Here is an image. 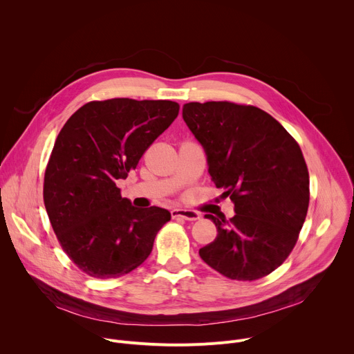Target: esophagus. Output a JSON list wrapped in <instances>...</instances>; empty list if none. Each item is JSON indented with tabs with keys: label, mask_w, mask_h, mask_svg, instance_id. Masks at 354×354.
Segmentation results:
<instances>
[{
	"label": "esophagus",
	"mask_w": 354,
	"mask_h": 354,
	"mask_svg": "<svg viewBox=\"0 0 354 354\" xmlns=\"http://www.w3.org/2000/svg\"><path fill=\"white\" fill-rule=\"evenodd\" d=\"M172 218H183L186 221H196L200 218V214L193 210H186V209H174L171 212Z\"/></svg>",
	"instance_id": "esophagus-1"
}]
</instances>
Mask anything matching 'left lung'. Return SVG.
I'll list each match as a JSON object with an SVG mask.
<instances>
[{
	"instance_id": "8db88e82",
	"label": "left lung",
	"mask_w": 354,
	"mask_h": 354,
	"mask_svg": "<svg viewBox=\"0 0 354 354\" xmlns=\"http://www.w3.org/2000/svg\"><path fill=\"white\" fill-rule=\"evenodd\" d=\"M182 115L235 212L230 220L207 214L218 234L200 258L231 280L270 274L291 254L308 212L310 175L298 142L257 106L189 102Z\"/></svg>"
}]
</instances>
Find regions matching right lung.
Wrapping results in <instances>:
<instances>
[{
	"label": "right lung",
	"mask_w": 354,
	"mask_h": 354,
	"mask_svg": "<svg viewBox=\"0 0 354 354\" xmlns=\"http://www.w3.org/2000/svg\"><path fill=\"white\" fill-rule=\"evenodd\" d=\"M178 113L172 100H92L60 130L44 172V207L63 250L88 276L118 279L138 268L171 220L161 207H133L116 183Z\"/></svg>",
	"instance_id": "1"
}]
</instances>
